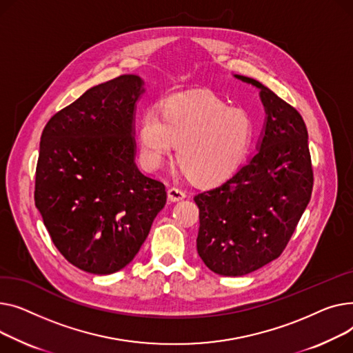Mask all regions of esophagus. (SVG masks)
Instances as JSON below:
<instances>
[{"mask_svg":"<svg viewBox=\"0 0 353 353\" xmlns=\"http://www.w3.org/2000/svg\"><path fill=\"white\" fill-rule=\"evenodd\" d=\"M183 198H186V194L179 190V188H175V186H172V188L168 190V199L172 201V202H178V201H182Z\"/></svg>","mask_w":353,"mask_h":353,"instance_id":"obj_1","label":"esophagus"}]
</instances>
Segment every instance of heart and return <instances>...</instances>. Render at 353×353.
I'll list each match as a JSON object with an SVG mask.
<instances>
[{
    "label": "heart",
    "mask_w": 353,
    "mask_h": 353,
    "mask_svg": "<svg viewBox=\"0 0 353 353\" xmlns=\"http://www.w3.org/2000/svg\"><path fill=\"white\" fill-rule=\"evenodd\" d=\"M256 135L252 117L228 108L210 92L176 94L141 117L138 142L143 163L161 168L178 149L179 170L201 185L231 178L251 154Z\"/></svg>",
    "instance_id": "heart-1"
}]
</instances>
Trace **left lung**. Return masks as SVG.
Masks as SVG:
<instances>
[{
	"label": "left lung",
	"instance_id": "1",
	"mask_svg": "<svg viewBox=\"0 0 353 353\" xmlns=\"http://www.w3.org/2000/svg\"><path fill=\"white\" fill-rule=\"evenodd\" d=\"M266 112L258 154L216 188L198 194L196 250L212 272L251 274L279 258L312 195L314 171L301 114L259 81Z\"/></svg>",
	"mask_w": 353,
	"mask_h": 353
}]
</instances>
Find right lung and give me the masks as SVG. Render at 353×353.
Instances as JSON below:
<instances>
[{"label": "right lung", "mask_w": 353, "mask_h": 353, "mask_svg": "<svg viewBox=\"0 0 353 353\" xmlns=\"http://www.w3.org/2000/svg\"><path fill=\"white\" fill-rule=\"evenodd\" d=\"M138 75L90 88L41 135L35 206L70 263L95 275L127 266L167 202L165 185L135 165Z\"/></svg>", "instance_id": "right-lung-1"}]
</instances>
